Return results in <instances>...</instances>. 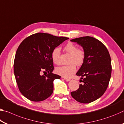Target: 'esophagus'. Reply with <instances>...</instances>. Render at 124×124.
<instances>
[{
  "label": "esophagus",
  "mask_w": 124,
  "mask_h": 124,
  "mask_svg": "<svg viewBox=\"0 0 124 124\" xmlns=\"http://www.w3.org/2000/svg\"><path fill=\"white\" fill-rule=\"evenodd\" d=\"M64 78V79L65 80H66V81H70V78Z\"/></svg>",
  "instance_id": "esophagus-1"
}]
</instances>
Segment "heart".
I'll return each mask as SVG.
<instances>
[{
  "instance_id": "obj_1",
  "label": "heart",
  "mask_w": 124,
  "mask_h": 124,
  "mask_svg": "<svg viewBox=\"0 0 124 124\" xmlns=\"http://www.w3.org/2000/svg\"><path fill=\"white\" fill-rule=\"evenodd\" d=\"M65 51L70 55L68 66H63L56 69L57 74L65 78H70L76 72L77 66L82 65L85 59V52L82 49L78 47L76 45L69 43L65 46ZM61 50L58 47H56L51 53V58L53 62L56 64H60V56Z\"/></svg>"
}]
</instances>
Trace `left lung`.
Listing matches in <instances>:
<instances>
[{
    "label": "left lung",
    "instance_id": "1",
    "mask_svg": "<svg viewBox=\"0 0 124 124\" xmlns=\"http://www.w3.org/2000/svg\"><path fill=\"white\" fill-rule=\"evenodd\" d=\"M82 46L85 52L84 62L77 73L82 77L79 89L71 92L72 97L80 103H89L103 95L108 86L112 73L109 53L103 44L91 37L71 40Z\"/></svg>",
    "mask_w": 124,
    "mask_h": 124
}]
</instances>
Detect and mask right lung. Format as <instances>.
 Masks as SVG:
<instances>
[{"mask_svg": "<svg viewBox=\"0 0 124 124\" xmlns=\"http://www.w3.org/2000/svg\"><path fill=\"white\" fill-rule=\"evenodd\" d=\"M68 39L37 33L27 37L20 44L16 52L14 71L18 89L27 99L39 102L52 95L53 81L61 77L52 73L54 67L51 53ZM41 71L48 74L41 76Z\"/></svg>", "mask_w": 124, "mask_h": 124, "instance_id": "1", "label": "right lung"}]
</instances>
